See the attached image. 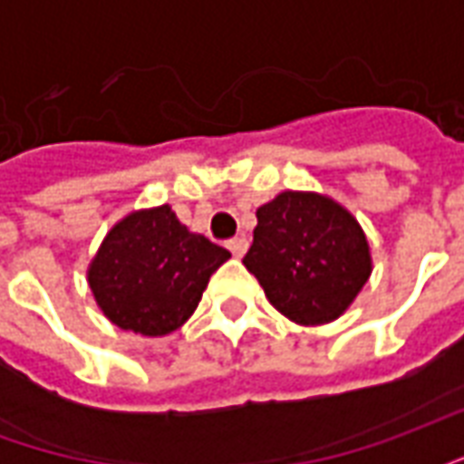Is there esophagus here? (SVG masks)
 I'll return each instance as SVG.
<instances>
[{"label": "esophagus", "mask_w": 464, "mask_h": 464, "mask_svg": "<svg viewBox=\"0 0 464 464\" xmlns=\"http://www.w3.org/2000/svg\"><path fill=\"white\" fill-rule=\"evenodd\" d=\"M246 248H248L246 236H236V238H231V241H228V251H231L236 258H241L243 253H246Z\"/></svg>", "instance_id": "esophagus-1"}]
</instances>
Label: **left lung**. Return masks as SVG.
I'll return each mask as SVG.
<instances>
[{
	"label": "left lung",
	"mask_w": 464,
	"mask_h": 464,
	"mask_svg": "<svg viewBox=\"0 0 464 464\" xmlns=\"http://www.w3.org/2000/svg\"><path fill=\"white\" fill-rule=\"evenodd\" d=\"M256 218L243 266L273 308L301 325L341 318L372 271L368 238L353 213L323 193L283 191Z\"/></svg>",
	"instance_id": "8db88e82"
}]
</instances>
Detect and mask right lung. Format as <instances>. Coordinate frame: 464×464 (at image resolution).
<instances>
[{
    "label": "right lung",
    "mask_w": 464,
    "mask_h": 464,
    "mask_svg": "<svg viewBox=\"0 0 464 464\" xmlns=\"http://www.w3.org/2000/svg\"><path fill=\"white\" fill-rule=\"evenodd\" d=\"M231 253L183 226L169 203L129 213L89 263L96 305L121 331L169 335L198 308L208 278Z\"/></svg>",
    "instance_id": "add662e5"
}]
</instances>
